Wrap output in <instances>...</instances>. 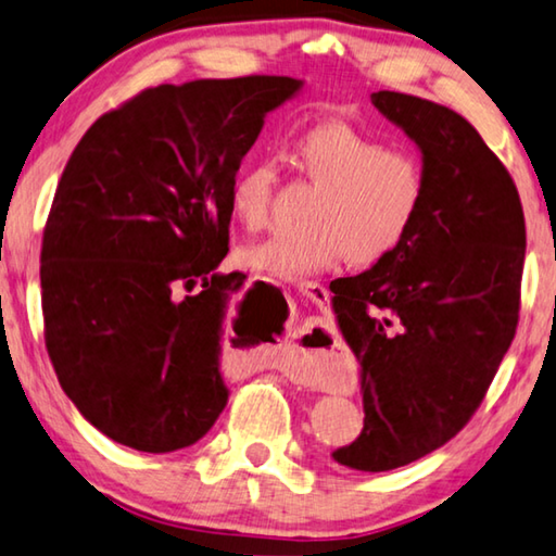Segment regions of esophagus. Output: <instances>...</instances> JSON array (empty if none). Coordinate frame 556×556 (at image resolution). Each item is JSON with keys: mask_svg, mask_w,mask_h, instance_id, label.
I'll list each match as a JSON object with an SVG mask.
<instances>
[{"mask_svg": "<svg viewBox=\"0 0 556 556\" xmlns=\"http://www.w3.org/2000/svg\"><path fill=\"white\" fill-rule=\"evenodd\" d=\"M296 287H299V292L309 296L312 302H316L319 306H326V304H329L331 292H329V289H326L324 285H319V281H309V279H304V281H299ZM304 374H314V371H304Z\"/></svg>", "mask_w": 556, "mask_h": 556, "instance_id": "obj_1", "label": "esophagus"}]
</instances>
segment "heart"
I'll use <instances>...</instances> for the list:
<instances>
[{
  "mask_svg": "<svg viewBox=\"0 0 556 556\" xmlns=\"http://www.w3.org/2000/svg\"><path fill=\"white\" fill-rule=\"evenodd\" d=\"M299 170L321 198L314 202V230L281 232L250 244L242 262L281 279H302L349 257L358 267L383 262L416 227L428 198V175L410 148L389 146L351 123L326 121L292 143ZM277 165L269 157L244 163L230 182V213L244 230L269 225Z\"/></svg>",
  "mask_w": 556,
  "mask_h": 556,
  "instance_id": "obj_1",
  "label": "heart"
}]
</instances>
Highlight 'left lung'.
<instances>
[{"label":"left lung","instance_id":"1","mask_svg":"<svg viewBox=\"0 0 556 556\" xmlns=\"http://www.w3.org/2000/svg\"><path fill=\"white\" fill-rule=\"evenodd\" d=\"M371 101L420 146L428 175L401 250L333 289L366 410L333 460L383 472L438 451L480 408L517 331L527 232L513 175L468 118L399 91Z\"/></svg>","mask_w":556,"mask_h":556}]
</instances>
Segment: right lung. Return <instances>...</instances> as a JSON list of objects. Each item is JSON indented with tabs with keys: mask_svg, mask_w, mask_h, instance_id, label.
<instances>
[{
	"mask_svg": "<svg viewBox=\"0 0 556 556\" xmlns=\"http://www.w3.org/2000/svg\"><path fill=\"white\" fill-rule=\"evenodd\" d=\"M292 76L161 84L93 123L61 173L41 240L43 341L59 383L103 435L188 447L227 405L223 324L242 281L230 182Z\"/></svg>",
	"mask_w": 556,
	"mask_h": 556,
	"instance_id": "obj_1",
	"label": "right lung"
}]
</instances>
